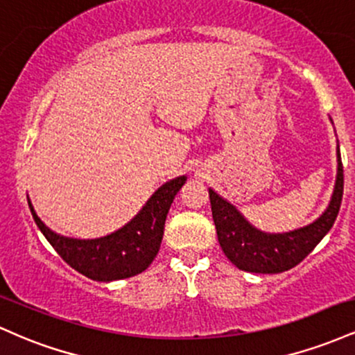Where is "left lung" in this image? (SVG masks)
Instances as JSON below:
<instances>
[{
    "label": "left lung",
    "mask_w": 355,
    "mask_h": 355,
    "mask_svg": "<svg viewBox=\"0 0 355 355\" xmlns=\"http://www.w3.org/2000/svg\"><path fill=\"white\" fill-rule=\"evenodd\" d=\"M344 193V168L337 145V178L331 203L315 222L287 234H266L255 229L243 215L209 189L211 217L227 259L240 270L254 274H280L300 263L332 229Z\"/></svg>",
    "instance_id": "8db88e82"
}]
</instances>
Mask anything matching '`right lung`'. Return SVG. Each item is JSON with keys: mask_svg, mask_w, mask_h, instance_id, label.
Instances as JSON below:
<instances>
[{"mask_svg": "<svg viewBox=\"0 0 355 355\" xmlns=\"http://www.w3.org/2000/svg\"><path fill=\"white\" fill-rule=\"evenodd\" d=\"M185 182V175L166 182L125 227L107 237L92 240L55 234L36 215L30 198L28 205L38 229L68 266L92 280L112 282L141 274L153 262L164 239L166 214Z\"/></svg>", "mask_w": 355, "mask_h": 355, "instance_id": "1", "label": "right lung"}]
</instances>
